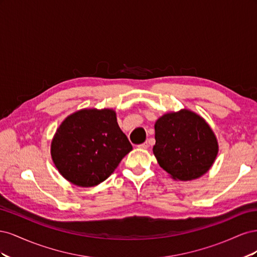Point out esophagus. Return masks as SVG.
Instances as JSON below:
<instances>
[{"mask_svg":"<svg viewBox=\"0 0 257 257\" xmlns=\"http://www.w3.org/2000/svg\"><path fill=\"white\" fill-rule=\"evenodd\" d=\"M148 147H149V145H148V143H144V144L138 145V148H141V149H147Z\"/></svg>","mask_w":257,"mask_h":257,"instance_id":"esophagus-1","label":"esophagus"}]
</instances>
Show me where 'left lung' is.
<instances>
[{"mask_svg": "<svg viewBox=\"0 0 257 257\" xmlns=\"http://www.w3.org/2000/svg\"><path fill=\"white\" fill-rule=\"evenodd\" d=\"M153 153L175 180L188 181L206 174L219 146L207 122L190 110L166 113L155 122Z\"/></svg>", "mask_w": 257, "mask_h": 257, "instance_id": "1", "label": "left lung"}]
</instances>
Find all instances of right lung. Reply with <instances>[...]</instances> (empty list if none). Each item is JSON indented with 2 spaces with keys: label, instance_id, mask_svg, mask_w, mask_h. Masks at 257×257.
<instances>
[{
  "label": "right lung",
  "instance_id": "obj_1",
  "mask_svg": "<svg viewBox=\"0 0 257 257\" xmlns=\"http://www.w3.org/2000/svg\"><path fill=\"white\" fill-rule=\"evenodd\" d=\"M133 149L111 109H83L62 122L51 157L66 180L82 188L103 182Z\"/></svg>",
  "mask_w": 257,
  "mask_h": 257
}]
</instances>
